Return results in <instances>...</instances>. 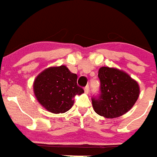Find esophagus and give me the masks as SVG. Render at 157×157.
Here are the masks:
<instances>
[{
  "mask_svg": "<svg viewBox=\"0 0 157 157\" xmlns=\"http://www.w3.org/2000/svg\"><path fill=\"white\" fill-rule=\"evenodd\" d=\"M84 92H85L86 94L89 93V85H86V86L84 87Z\"/></svg>",
  "mask_w": 157,
  "mask_h": 157,
  "instance_id": "esophagus-1",
  "label": "esophagus"
}]
</instances>
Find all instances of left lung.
<instances>
[{"label":"left lung","instance_id":"obj_1","mask_svg":"<svg viewBox=\"0 0 157 157\" xmlns=\"http://www.w3.org/2000/svg\"><path fill=\"white\" fill-rule=\"evenodd\" d=\"M100 94L92 98L94 110L105 118L119 117L131 109L138 99L140 89L136 81L116 68L101 67L98 71Z\"/></svg>","mask_w":157,"mask_h":157}]
</instances>
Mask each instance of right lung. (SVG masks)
Returning a JSON list of instances; mask_svg holds the SVG:
<instances>
[{
  "label": "right lung",
  "mask_w": 157,
  "mask_h": 157,
  "mask_svg": "<svg viewBox=\"0 0 157 157\" xmlns=\"http://www.w3.org/2000/svg\"><path fill=\"white\" fill-rule=\"evenodd\" d=\"M33 92L38 102L53 113H63L72 108L74 97L83 89L77 85V75L65 65L49 67L34 80Z\"/></svg>",
  "instance_id": "add662e5"
}]
</instances>
